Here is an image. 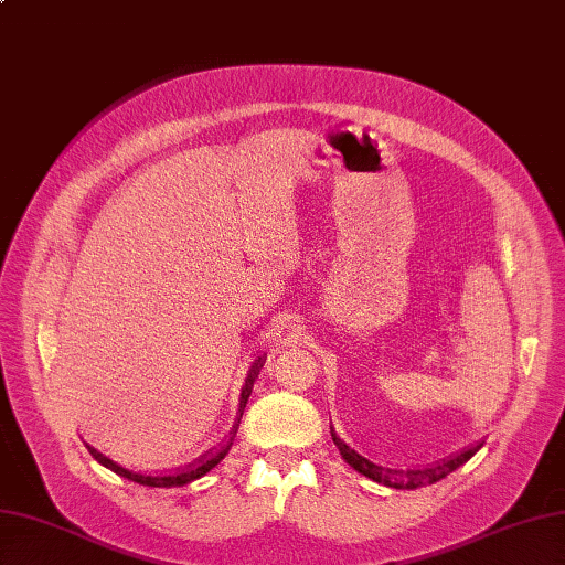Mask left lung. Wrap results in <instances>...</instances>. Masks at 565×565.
<instances>
[{"instance_id":"1","label":"left lung","mask_w":565,"mask_h":565,"mask_svg":"<svg viewBox=\"0 0 565 565\" xmlns=\"http://www.w3.org/2000/svg\"><path fill=\"white\" fill-rule=\"evenodd\" d=\"M330 436H333V444L338 446L340 456L345 458L348 465H352L356 472L379 481V484H386V487H393V489H419V487H426V484H434V481L448 477L452 470H458V467L462 462L470 460L477 448H467L462 450L460 456H452L450 460H444L438 465H429V467H412V470H391V467H381V465H374L371 460H366L364 456H360V452L352 450L342 438L333 431V426H330Z\"/></svg>"}]
</instances>
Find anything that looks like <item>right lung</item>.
I'll return each instance as SVG.
<instances>
[{"label":"right lung","instance_id":"add662e5","mask_svg":"<svg viewBox=\"0 0 565 565\" xmlns=\"http://www.w3.org/2000/svg\"><path fill=\"white\" fill-rule=\"evenodd\" d=\"M260 366H264V360H260V356H258V362L252 366V371H249V379H246V386H244V391H242V403H239L242 412H244V407H246V401H249L252 386H254V379L258 376ZM239 417H242V415H239ZM237 426H239V424H237ZM237 426H235V429L230 431V438H227V441H225L223 446H220V448H213V450H209V452H203V456H201L199 460L189 462L186 467H182V470L164 472V475H143V472L127 470V467H121V465H117L115 460H109L107 456H103V452H100L98 448H93V446H88V444H86V448L90 450V456H93L95 460H98L100 465H105L107 470L117 472L119 477H127V479L136 481V484H143V487H164V489H170V487H184V484H189V481H194V479L203 477L205 472H211L213 467L227 456V450L232 448V441H235Z\"/></svg>","mask_w":565,"mask_h":565}]
</instances>
